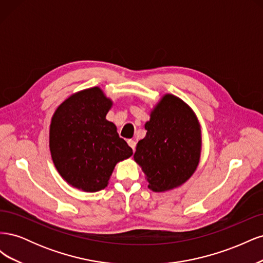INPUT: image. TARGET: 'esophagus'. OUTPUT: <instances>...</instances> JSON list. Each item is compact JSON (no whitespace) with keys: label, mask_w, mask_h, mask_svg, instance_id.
<instances>
[{"label":"esophagus","mask_w":263,"mask_h":263,"mask_svg":"<svg viewBox=\"0 0 263 263\" xmlns=\"http://www.w3.org/2000/svg\"><path fill=\"white\" fill-rule=\"evenodd\" d=\"M128 145L133 148V150H134V151L136 150V141L133 140V139H129V140H128Z\"/></svg>","instance_id":"esophagus-1"}]
</instances>
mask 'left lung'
<instances>
[{"instance_id": "obj_1", "label": "left lung", "mask_w": 263, "mask_h": 263, "mask_svg": "<svg viewBox=\"0 0 263 263\" xmlns=\"http://www.w3.org/2000/svg\"><path fill=\"white\" fill-rule=\"evenodd\" d=\"M146 137L134 155L155 192L184 183L200 160L201 135L196 116L184 102L166 94L146 123Z\"/></svg>"}]
</instances>
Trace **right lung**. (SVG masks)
<instances>
[{
	"label": "right lung",
	"instance_id": "add662e5",
	"mask_svg": "<svg viewBox=\"0 0 263 263\" xmlns=\"http://www.w3.org/2000/svg\"><path fill=\"white\" fill-rule=\"evenodd\" d=\"M110 106L112 101L92 87L66 100L51 119L49 144L55 168L69 184L85 192L104 189L115 164L133 155L106 119Z\"/></svg>",
	"mask_w": 263,
	"mask_h": 263
}]
</instances>
